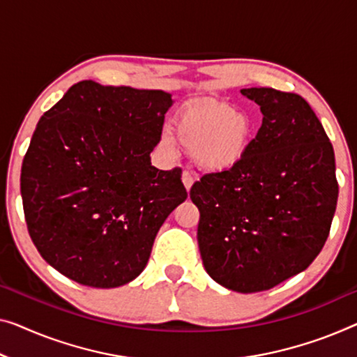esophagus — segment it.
Listing matches in <instances>:
<instances>
[{
	"label": "esophagus",
	"mask_w": 357,
	"mask_h": 357,
	"mask_svg": "<svg viewBox=\"0 0 357 357\" xmlns=\"http://www.w3.org/2000/svg\"><path fill=\"white\" fill-rule=\"evenodd\" d=\"M181 179H183V184H184L185 190H188V192H189L190 188H192V184H194L192 176H190V174H189L188 172H184V173H183V178H181Z\"/></svg>",
	"instance_id": "obj_1"
}]
</instances>
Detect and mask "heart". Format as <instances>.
Masks as SVG:
<instances>
[{
    "mask_svg": "<svg viewBox=\"0 0 357 357\" xmlns=\"http://www.w3.org/2000/svg\"><path fill=\"white\" fill-rule=\"evenodd\" d=\"M257 120L232 104L190 102L174 116L173 132L165 130L162 146L176 152V142L190 152L194 167L204 174H222L237 168L257 137Z\"/></svg>",
    "mask_w": 357,
    "mask_h": 357,
    "instance_id": "b5f03b06",
    "label": "heart"
}]
</instances>
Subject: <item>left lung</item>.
<instances>
[{
  "label": "left lung",
  "mask_w": 357,
  "mask_h": 357,
  "mask_svg": "<svg viewBox=\"0 0 357 357\" xmlns=\"http://www.w3.org/2000/svg\"><path fill=\"white\" fill-rule=\"evenodd\" d=\"M263 123L237 168L190 189L205 271L226 289L269 290L310 266L337 208L335 153L311 105L295 93L245 88Z\"/></svg>",
  "instance_id": "left-lung-1"
}]
</instances>
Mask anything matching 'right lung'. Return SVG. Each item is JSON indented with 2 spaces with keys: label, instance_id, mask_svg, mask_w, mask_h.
Here are the masks:
<instances>
[{
  "label": "right lung",
  "instance_id": "add662e5",
  "mask_svg": "<svg viewBox=\"0 0 357 357\" xmlns=\"http://www.w3.org/2000/svg\"><path fill=\"white\" fill-rule=\"evenodd\" d=\"M172 94L84 79L41 116L20 173L36 250L66 278L94 289L136 279L158 229L188 199L181 169L151 152Z\"/></svg>",
  "mask_w": 357,
  "mask_h": 357
}]
</instances>
